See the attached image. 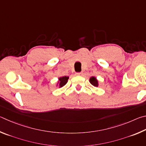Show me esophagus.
Returning <instances> with one entry per match:
<instances>
[{
  "instance_id": "obj_1",
  "label": "esophagus",
  "mask_w": 146,
  "mask_h": 146,
  "mask_svg": "<svg viewBox=\"0 0 146 146\" xmlns=\"http://www.w3.org/2000/svg\"><path fill=\"white\" fill-rule=\"evenodd\" d=\"M76 74L77 76H81V74H82V73H81V72H77Z\"/></svg>"
}]
</instances>
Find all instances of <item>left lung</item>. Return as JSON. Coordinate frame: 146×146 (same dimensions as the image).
<instances>
[{"label": "left lung", "instance_id": "8db88e82", "mask_svg": "<svg viewBox=\"0 0 146 146\" xmlns=\"http://www.w3.org/2000/svg\"><path fill=\"white\" fill-rule=\"evenodd\" d=\"M89 81H90V83L93 86L98 87V85H99V83H98V80H97L96 77H94V76H92V77H91L90 78V80H89Z\"/></svg>", "mask_w": 146, "mask_h": 146}]
</instances>
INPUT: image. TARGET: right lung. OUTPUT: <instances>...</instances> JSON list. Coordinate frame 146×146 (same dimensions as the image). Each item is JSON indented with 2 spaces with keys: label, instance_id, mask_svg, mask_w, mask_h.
<instances>
[{
  "label": "right lung",
  "instance_id": "1",
  "mask_svg": "<svg viewBox=\"0 0 146 146\" xmlns=\"http://www.w3.org/2000/svg\"><path fill=\"white\" fill-rule=\"evenodd\" d=\"M58 80L59 81L58 82V85L59 86V88L63 87V86H65L66 83H67L68 80V76H63V77L59 78Z\"/></svg>",
  "mask_w": 146,
  "mask_h": 146
}]
</instances>
